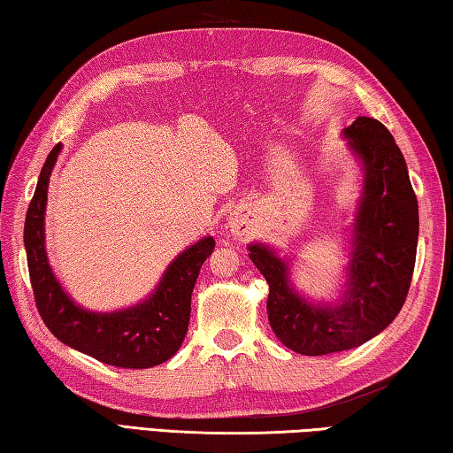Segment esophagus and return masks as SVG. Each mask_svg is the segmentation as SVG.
<instances>
[{
    "mask_svg": "<svg viewBox=\"0 0 453 453\" xmlns=\"http://www.w3.org/2000/svg\"><path fill=\"white\" fill-rule=\"evenodd\" d=\"M247 231H249L247 214H244L242 211L241 212H234L233 219H231V233L239 236V234H244Z\"/></svg>",
    "mask_w": 453,
    "mask_h": 453,
    "instance_id": "1",
    "label": "esophagus"
}]
</instances>
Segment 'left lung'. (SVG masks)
<instances>
[{"instance_id":"8db88e82","label":"left lung","mask_w":453,"mask_h":453,"mask_svg":"<svg viewBox=\"0 0 453 453\" xmlns=\"http://www.w3.org/2000/svg\"><path fill=\"white\" fill-rule=\"evenodd\" d=\"M344 133L364 161L366 180L342 303L319 306L300 298L284 260L263 244L250 247L268 282V322L284 346L304 356L350 350L382 332L406 303L416 265L418 198L402 150L372 117H358Z\"/></svg>"}]
</instances>
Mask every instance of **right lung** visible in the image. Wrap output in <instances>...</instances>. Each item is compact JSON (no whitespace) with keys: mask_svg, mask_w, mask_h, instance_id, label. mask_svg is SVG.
Masks as SVG:
<instances>
[{"mask_svg":"<svg viewBox=\"0 0 453 453\" xmlns=\"http://www.w3.org/2000/svg\"><path fill=\"white\" fill-rule=\"evenodd\" d=\"M59 150L61 145L51 149L39 173L23 231L31 288L39 316L63 344L89 354L99 362L119 368H150L163 364L173 358L185 340L190 319V295L198 271L214 249V241L209 236L174 258L155 295L145 303L109 314L85 311L55 280L43 247L47 182Z\"/></svg>","mask_w":453,"mask_h":453,"instance_id":"1","label":"right lung"}]
</instances>
